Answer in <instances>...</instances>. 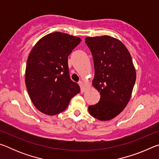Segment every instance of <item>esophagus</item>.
I'll list each match as a JSON object with an SVG mask.
<instances>
[{
    "mask_svg": "<svg viewBox=\"0 0 159 159\" xmlns=\"http://www.w3.org/2000/svg\"><path fill=\"white\" fill-rule=\"evenodd\" d=\"M79 85H80V90H81V92L83 93V92H84L85 91V84H84V83H83V81H79Z\"/></svg>",
    "mask_w": 159,
    "mask_h": 159,
    "instance_id": "esophagus-1",
    "label": "esophagus"
}]
</instances>
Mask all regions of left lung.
Returning <instances> with one entry per match:
<instances>
[{
	"label": "left lung",
	"mask_w": 159,
	"mask_h": 159,
	"mask_svg": "<svg viewBox=\"0 0 159 159\" xmlns=\"http://www.w3.org/2000/svg\"><path fill=\"white\" fill-rule=\"evenodd\" d=\"M92 53L95 76L93 85L100 94L95 105L88 107L91 116L109 120L120 114L130 101L136 71L127 48L109 36L85 38Z\"/></svg>",
	"instance_id": "1"
}]
</instances>
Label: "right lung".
<instances>
[{
	"label": "right lung",
	"mask_w": 159,
	"mask_h": 159,
	"mask_svg": "<svg viewBox=\"0 0 159 159\" xmlns=\"http://www.w3.org/2000/svg\"><path fill=\"white\" fill-rule=\"evenodd\" d=\"M79 37L54 32L41 38L26 62L25 83L34 105L45 114L64 111L80 89L69 74L68 56L80 43Z\"/></svg>",
	"instance_id": "add662e5"
}]
</instances>
